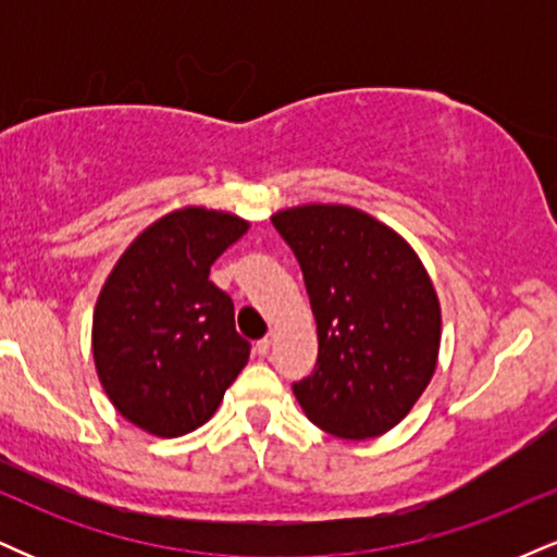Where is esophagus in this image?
Segmentation results:
<instances>
[{
	"label": "esophagus",
	"mask_w": 557,
	"mask_h": 557,
	"mask_svg": "<svg viewBox=\"0 0 557 557\" xmlns=\"http://www.w3.org/2000/svg\"><path fill=\"white\" fill-rule=\"evenodd\" d=\"M270 348H272V335L261 337V341L257 343V354H259V356H267V354H270Z\"/></svg>",
	"instance_id": "obj_1"
}]
</instances>
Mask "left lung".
Wrapping results in <instances>:
<instances>
[{
	"label": "left lung",
	"mask_w": 557,
	"mask_h": 557,
	"mask_svg": "<svg viewBox=\"0 0 557 557\" xmlns=\"http://www.w3.org/2000/svg\"><path fill=\"white\" fill-rule=\"evenodd\" d=\"M272 225L296 253L317 319V367L293 385L300 408L335 437H380L437 369L443 319L430 274L361 209L304 203L272 214Z\"/></svg>",
	"instance_id": "obj_1"
}]
</instances>
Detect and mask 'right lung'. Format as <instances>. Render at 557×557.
<instances>
[{"label": "right lung", "mask_w": 557, "mask_h": 557, "mask_svg": "<svg viewBox=\"0 0 557 557\" xmlns=\"http://www.w3.org/2000/svg\"><path fill=\"white\" fill-rule=\"evenodd\" d=\"M248 230L227 212L185 207L125 248L94 309L91 348L107 398L131 424L181 437L214 417L248 363L235 309L209 270Z\"/></svg>", "instance_id": "obj_1"}]
</instances>
